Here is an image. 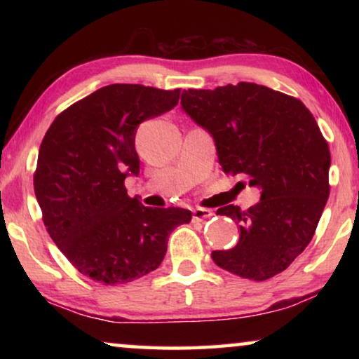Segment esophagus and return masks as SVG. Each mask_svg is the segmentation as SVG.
Listing matches in <instances>:
<instances>
[{
  "label": "esophagus",
  "instance_id": "obj_1",
  "mask_svg": "<svg viewBox=\"0 0 359 359\" xmlns=\"http://www.w3.org/2000/svg\"><path fill=\"white\" fill-rule=\"evenodd\" d=\"M214 212L210 209H204V208H198L193 210V219L194 220H204V219H209L212 217Z\"/></svg>",
  "mask_w": 359,
  "mask_h": 359
}]
</instances>
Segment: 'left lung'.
<instances>
[{"label": "left lung", "instance_id": "8db88e82", "mask_svg": "<svg viewBox=\"0 0 359 359\" xmlns=\"http://www.w3.org/2000/svg\"><path fill=\"white\" fill-rule=\"evenodd\" d=\"M181 106L212 134L224 173L262 189L247 210L217 209L240 240L212 252L214 263L252 281L283 273L311 243L330 194V150L316 117L297 97L245 81L183 91Z\"/></svg>", "mask_w": 359, "mask_h": 359}]
</instances>
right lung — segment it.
<instances>
[{
  "mask_svg": "<svg viewBox=\"0 0 359 359\" xmlns=\"http://www.w3.org/2000/svg\"><path fill=\"white\" fill-rule=\"evenodd\" d=\"M181 90L116 83L62 111L46 132L34 171L43 225L78 271L107 286L163 262L170 233L191 210L145 208L126 176L139 175L135 132L178 104Z\"/></svg>",
  "mask_w": 359,
  "mask_h": 359,
  "instance_id": "add662e5",
  "label": "right lung"
}]
</instances>
